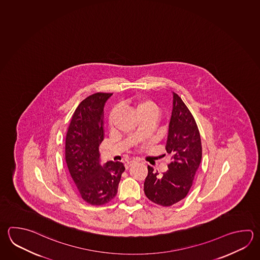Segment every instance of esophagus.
Listing matches in <instances>:
<instances>
[{
  "mask_svg": "<svg viewBox=\"0 0 260 260\" xmlns=\"http://www.w3.org/2000/svg\"><path fill=\"white\" fill-rule=\"evenodd\" d=\"M138 162L136 159H132V160H130L129 162L125 163V168L128 169L130 168L131 166H133L134 164H136V163Z\"/></svg>",
  "mask_w": 260,
  "mask_h": 260,
  "instance_id": "34e87169",
  "label": "esophagus"
}]
</instances>
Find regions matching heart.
Returning <instances> with one entry per match:
<instances>
[{
    "label": "heart",
    "instance_id": "b5f03b06",
    "mask_svg": "<svg viewBox=\"0 0 260 260\" xmlns=\"http://www.w3.org/2000/svg\"><path fill=\"white\" fill-rule=\"evenodd\" d=\"M135 109L136 112L138 114V116H143V115H154L157 117L158 113V105L152 102L151 100L148 99H140L135 102ZM112 117H113V112H112L110 116V123L112 122Z\"/></svg>",
    "mask_w": 260,
    "mask_h": 260
}]
</instances>
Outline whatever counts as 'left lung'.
<instances>
[{
    "mask_svg": "<svg viewBox=\"0 0 260 260\" xmlns=\"http://www.w3.org/2000/svg\"><path fill=\"white\" fill-rule=\"evenodd\" d=\"M173 112L169 123L166 151L172 157L169 170L158 176L148 166L144 192L155 204L170 207L184 199L193 184L202 158V145L194 118L182 99L173 92Z\"/></svg>",
    "mask_w": 260,
    "mask_h": 260,
    "instance_id": "8db88e82",
    "label": "left lung"
}]
</instances>
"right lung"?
I'll list each match as a JSON object with an SVG mask.
<instances>
[{"label":"right lung","instance_id":"add662e5","mask_svg":"<svg viewBox=\"0 0 260 260\" xmlns=\"http://www.w3.org/2000/svg\"><path fill=\"white\" fill-rule=\"evenodd\" d=\"M112 93L98 92L80 102L72 116L66 138V161L82 199L92 206L109 203L117 193L123 163H100L104 139V105Z\"/></svg>","mask_w":260,"mask_h":260}]
</instances>
